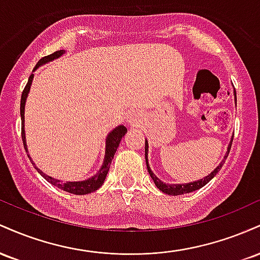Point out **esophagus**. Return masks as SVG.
I'll use <instances>...</instances> for the list:
<instances>
[{"label":"esophagus","instance_id":"obj_1","mask_svg":"<svg viewBox=\"0 0 260 260\" xmlns=\"http://www.w3.org/2000/svg\"><path fill=\"white\" fill-rule=\"evenodd\" d=\"M137 120H138V116H137L136 113H131V115L128 116V122H129L131 124H136Z\"/></svg>","mask_w":260,"mask_h":260}]
</instances>
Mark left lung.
Here are the masks:
<instances>
[{"instance_id":"1","label":"left lung","mask_w":260,"mask_h":260,"mask_svg":"<svg viewBox=\"0 0 260 260\" xmlns=\"http://www.w3.org/2000/svg\"><path fill=\"white\" fill-rule=\"evenodd\" d=\"M234 95H235V103L237 104V99H236V90L234 89ZM232 140H234V137H232L231 140H230V144L228 147V151H226L225 156H223V159L221 160V162L219 164V166L214 170V171H211L210 174H209L207 177L204 178H201V180L198 181H194V182H189V183H182V184H170V183H165V182H162L161 180L155 176V174L153 171H151L150 166H149V162H148V151H149V145H148V140L145 139V162H147V169H148V172L149 175H150V177L153 178L155 186H156L159 189L161 190L162 193H166V194L169 196H181V194H186V193H190V192H194V190L199 189V188L204 187L205 184L208 183L209 181L213 180L214 177H215L217 172L220 171V169L222 168V165L225 164V160L226 157L229 156V153H230V149H231V144H232Z\"/></svg>"}]
</instances>
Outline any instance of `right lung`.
<instances>
[{
  "mask_svg": "<svg viewBox=\"0 0 260 260\" xmlns=\"http://www.w3.org/2000/svg\"><path fill=\"white\" fill-rule=\"evenodd\" d=\"M64 52H66L64 50H59V51H56V52L51 53V55L46 56V57L41 58L40 61L38 62V64L35 66L34 71H37L41 64H45V63H47V62H51V61H53V59L61 57V56L63 55ZM32 79H34V74L31 73L30 77H29V79H28V83H26L24 90H23L22 99H20V117H22V139H23V144H24L26 153H28V148H26V138H25L24 111H25L26 98H28L29 91H30V86H31ZM126 133H127V128L124 127L123 124H120V126L113 128L111 132L107 134L106 142H105V157H104L103 165H101L100 170L94 176H91V177L86 178V180H83V181H73V182L66 181V182H63L61 180H57V178H53V177H51V176L44 174V172L41 171L40 169L37 168L35 162L31 160L30 155H28V156H29V159H30L32 165L35 166V169H37V171L39 172V174L43 176V177L47 182H50L52 186L61 188V189H63L68 193H72V194L84 196V194H88V193L95 192V190H98L101 186H103L104 182H105L106 176H107V174H109L110 166H111V161L113 159V156H115L116 150H117L118 145H120L121 139L123 138L124 134H126Z\"/></svg>",
  "mask_w": 260,
  "mask_h": 260,
  "instance_id": "obj_1",
  "label": "right lung"
}]
</instances>
